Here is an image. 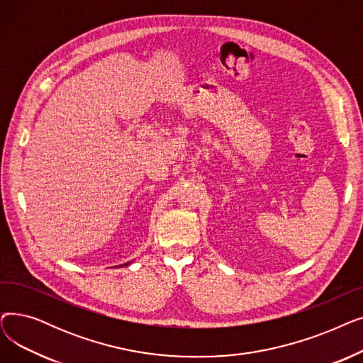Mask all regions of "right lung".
<instances>
[{
    "instance_id": "right-lung-1",
    "label": "right lung",
    "mask_w": 363,
    "mask_h": 363,
    "mask_svg": "<svg viewBox=\"0 0 363 363\" xmlns=\"http://www.w3.org/2000/svg\"><path fill=\"white\" fill-rule=\"evenodd\" d=\"M128 264H129V263H125V264H121V268H122V266H128Z\"/></svg>"
}]
</instances>
